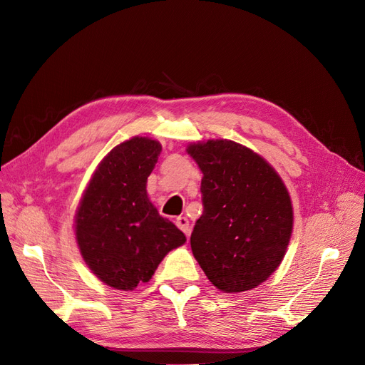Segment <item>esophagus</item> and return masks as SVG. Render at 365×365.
<instances>
[{"label":"esophagus","mask_w":365,"mask_h":365,"mask_svg":"<svg viewBox=\"0 0 365 365\" xmlns=\"http://www.w3.org/2000/svg\"><path fill=\"white\" fill-rule=\"evenodd\" d=\"M175 222H177L178 227H180L187 236L190 235V221H188L187 217H178V218L175 220Z\"/></svg>","instance_id":"esophagus-1"}]
</instances>
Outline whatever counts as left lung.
<instances>
[{
    "mask_svg": "<svg viewBox=\"0 0 365 365\" xmlns=\"http://www.w3.org/2000/svg\"><path fill=\"white\" fill-rule=\"evenodd\" d=\"M199 165L203 214L190 245L220 291L244 292L267 281L285 257L294 224L288 188L273 166L230 140L187 145Z\"/></svg>",
    "mask_w": 365,
    "mask_h": 365,
    "instance_id": "left-lung-1",
    "label": "left lung"
}]
</instances>
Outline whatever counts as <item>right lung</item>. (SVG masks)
<instances>
[{"instance_id":"1","label":"right lung","mask_w":365,"mask_h":365,"mask_svg":"<svg viewBox=\"0 0 365 365\" xmlns=\"http://www.w3.org/2000/svg\"><path fill=\"white\" fill-rule=\"evenodd\" d=\"M162 144L133 136L101 160L76 211L74 233L84 263L111 288L132 291L148 282L162 259L185 244L147 195V180Z\"/></svg>"}]
</instances>
